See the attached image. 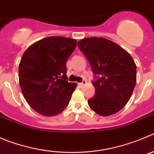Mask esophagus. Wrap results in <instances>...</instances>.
Listing matches in <instances>:
<instances>
[{
  "label": "esophagus",
  "mask_w": 154,
  "mask_h": 154,
  "mask_svg": "<svg viewBox=\"0 0 154 154\" xmlns=\"http://www.w3.org/2000/svg\"><path fill=\"white\" fill-rule=\"evenodd\" d=\"M86 84H87V81H86L85 80H84L83 81L81 82V83H80V84H79V86H80V87H83V86L85 85Z\"/></svg>",
  "instance_id": "esophagus-1"
}]
</instances>
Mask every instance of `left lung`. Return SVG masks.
Masks as SVG:
<instances>
[{
  "label": "left lung",
  "mask_w": 154,
  "mask_h": 154,
  "mask_svg": "<svg viewBox=\"0 0 154 154\" xmlns=\"http://www.w3.org/2000/svg\"><path fill=\"white\" fill-rule=\"evenodd\" d=\"M78 47L94 74V97L89 106L96 113L108 116L120 111L130 100L137 80V68L129 53L103 38H85Z\"/></svg>",
  "instance_id": "obj_1"
}]
</instances>
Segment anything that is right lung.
<instances>
[{"label": "right lung", "instance_id": "1", "mask_svg": "<svg viewBox=\"0 0 154 154\" xmlns=\"http://www.w3.org/2000/svg\"><path fill=\"white\" fill-rule=\"evenodd\" d=\"M77 40L45 38L29 47L19 65L23 97L35 111L45 116L58 115L68 106L77 84L69 83L66 64Z\"/></svg>", "mask_w": 154, "mask_h": 154}]
</instances>
